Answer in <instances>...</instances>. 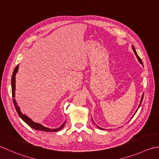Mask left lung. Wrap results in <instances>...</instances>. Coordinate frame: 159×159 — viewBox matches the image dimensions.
I'll use <instances>...</instances> for the list:
<instances>
[{
	"label": "left lung",
	"instance_id": "left-lung-1",
	"mask_svg": "<svg viewBox=\"0 0 159 159\" xmlns=\"http://www.w3.org/2000/svg\"><path fill=\"white\" fill-rule=\"evenodd\" d=\"M132 49H133V51H134V54L136 55V56H137V59H138V60H139V62H140L142 65H143V62H142V61H141V58L139 57V56L137 55V51H136V50H135V48H134V46L133 45H132ZM143 95H142V98H141V102H140V103H139V107H138V109L139 108V107H140V106H141V102H142V100H143ZM138 109L137 110V111H136V112H134V115L136 114V112H137V111H138ZM134 115L132 116H134ZM92 121H93V119H92ZM94 124H95V123H94ZM98 127L99 128V129H103V128H100V127H99V126H98Z\"/></svg>",
	"mask_w": 159,
	"mask_h": 159
}]
</instances>
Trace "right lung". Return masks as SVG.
<instances>
[{"label":"right lung","instance_id":"obj_1","mask_svg":"<svg viewBox=\"0 0 159 159\" xmlns=\"http://www.w3.org/2000/svg\"><path fill=\"white\" fill-rule=\"evenodd\" d=\"M18 65L16 66V67L14 69V72H13L12 76H11V90H12V97L14 98V99H13V102H14V104L15 106L16 110V111H17L18 115L20 116V117L26 123V124L30 125L31 128L36 129V130H41V131H44V132H57L60 130V129L64 127V125H65L66 121H64L63 123V124L61 125L60 128H56V129H51V128L45 127V126L41 124H39V123H36V122H34V121H32L29 116L23 114V113L20 111V107L18 106L17 102H16V99L14 98L15 90H16V73H18Z\"/></svg>","mask_w":159,"mask_h":159}]
</instances>
